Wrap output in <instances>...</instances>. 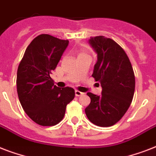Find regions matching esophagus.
<instances>
[{
    "mask_svg": "<svg viewBox=\"0 0 156 156\" xmlns=\"http://www.w3.org/2000/svg\"><path fill=\"white\" fill-rule=\"evenodd\" d=\"M84 93L81 92V91H79V90H75V95L77 96V97H78V96H81V95H83Z\"/></svg>",
    "mask_w": 156,
    "mask_h": 156,
    "instance_id": "1",
    "label": "esophagus"
}]
</instances>
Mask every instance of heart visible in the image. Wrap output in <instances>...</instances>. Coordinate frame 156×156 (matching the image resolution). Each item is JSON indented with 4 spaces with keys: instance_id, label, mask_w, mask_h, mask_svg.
I'll return each mask as SVG.
<instances>
[{
    "instance_id": "obj_1",
    "label": "heart",
    "mask_w": 156,
    "mask_h": 156,
    "mask_svg": "<svg viewBox=\"0 0 156 156\" xmlns=\"http://www.w3.org/2000/svg\"><path fill=\"white\" fill-rule=\"evenodd\" d=\"M86 55H87V54L85 52H83V51H81V52H78V56H86Z\"/></svg>"
}]
</instances>
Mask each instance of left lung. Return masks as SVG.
<instances>
[{"label":"left lung","instance_id":"obj_1","mask_svg":"<svg viewBox=\"0 0 156 156\" xmlns=\"http://www.w3.org/2000/svg\"><path fill=\"white\" fill-rule=\"evenodd\" d=\"M97 61L92 77L100 82V95L88 92L90 103L86 115L95 126L108 127L118 122L130 106L135 89V77L129 59L114 40L102 35L88 40Z\"/></svg>","mask_w":156,"mask_h":156}]
</instances>
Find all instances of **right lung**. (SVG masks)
<instances>
[{"label": "right lung", "instance_id": "1", "mask_svg": "<svg viewBox=\"0 0 156 156\" xmlns=\"http://www.w3.org/2000/svg\"><path fill=\"white\" fill-rule=\"evenodd\" d=\"M68 44V40L50 35H38L28 45L18 66V99L27 116L40 126L58 124L75 95L73 88L57 87L50 77Z\"/></svg>", "mask_w": 156, "mask_h": 156}]
</instances>
